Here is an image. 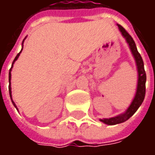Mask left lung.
<instances>
[{
	"instance_id": "1",
	"label": "left lung",
	"mask_w": 155,
	"mask_h": 155,
	"mask_svg": "<svg viewBox=\"0 0 155 155\" xmlns=\"http://www.w3.org/2000/svg\"><path fill=\"white\" fill-rule=\"evenodd\" d=\"M120 31L121 32V35L125 39L127 44L130 47V50L132 53L134 59L135 61L136 64L137 72H138V81H137V87L136 92L134 96V99L131 101L130 106L127 108V110L124 113L118 114L116 116L111 117V118H104L100 119V121L102 123L108 124V125H114L118 124L125 122L126 120L130 119L132 116L137 110L140 108L141 104L143 103V99L145 96V83H146V74L143 67V61L140 54L138 52L136 45L134 43L133 38L129 35V33L119 24H117Z\"/></svg>"
}]
</instances>
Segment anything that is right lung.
I'll use <instances>...</instances> for the list:
<instances>
[{
    "instance_id": "1",
    "label": "right lung",
    "mask_w": 155,
    "mask_h": 155,
    "mask_svg": "<svg viewBox=\"0 0 155 155\" xmlns=\"http://www.w3.org/2000/svg\"><path fill=\"white\" fill-rule=\"evenodd\" d=\"M25 38H26V37H25ZM25 38L24 39V40H23V41H22V48H21V51H20V53H18V54H17V55H16V56H15V60H14V61H13V62H12V68H11V69H10V71H9V93H10V96H11V100H12V104H13V105H14V106H15V109H16V110H18V109H17V106H16V105H15V102H14V101H13V100H12V86H11V80H12V67H13V64H14V63H15V61H16V60H17V59H18V57H19V56H20V54H21V53L22 50H23V43H24V41H25Z\"/></svg>"
}]
</instances>
